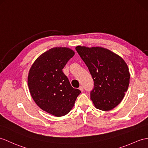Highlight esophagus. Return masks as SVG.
<instances>
[{
    "label": "esophagus",
    "instance_id": "34e87169",
    "mask_svg": "<svg viewBox=\"0 0 148 148\" xmlns=\"http://www.w3.org/2000/svg\"><path fill=\"white\" fill-rule=\"evenodd\" d=\"M79 89H80L82 92H84V86H80V87H79Z\"/></svg>",
    "mask_w": 148,
    "mask_h": 148
}]
</instances>
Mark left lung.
I'll list each match as a JSON object with an SVG mask.
<instances>
[{
	"label": "left lung",
	"mask_w": 148,
	"mask_h": 148,
	"mask_svg": "<svg viewBox=\"0 0 148 148\" xmlns=\"http://www.w3.org/2000/svg\"><path fill=\"white\" fill-rule=\"evenodd\" d=\"M76 50L88 67L94 82L90 99L97 109L110 110L123 99L130 73L121 56L101 48L78 46Z\"/></svg>",
	"instance_id": "1"
}]
</instances>
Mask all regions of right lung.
Returning a JSON list of instances; mask_svg holds the SVG:
<instances>
[{
  "label": "right lung",
  "mask_w": 148,
  "mask_h": 148,
  "mask_svg": "<svg viewBox=\"0 0 148 148\" xmlns=\"http://www.w3.org/2000/svg\"><path fill=\"white\" fill-rule=\"evenodd\" d=\"M75 52L68 48H53L38 57L29 71L27 84L32 99L43 110L56 117L73 108L80 90L71 86L63 68Z\"/></svg>",
  "instance_id": "add662e5"
}]
</instances>
